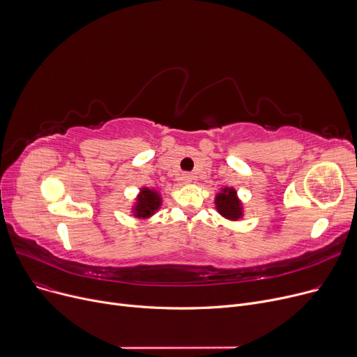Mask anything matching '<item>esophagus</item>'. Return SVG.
I'll use <instances>...</instances> for the list:
<instances>
[{
	"mask_svg": "<svg viewBox=\"0 0 357 357\" xmlns=\"http://www.w3.org/2000/svg\"><path fill=\"white\" fill-rule=\"evenodd\" d=\"M181 181L185 183V184H190L195 181V176L190 174V173H183L181 174Z\"/></svg>",
	"mask_w": 357,
	"mask_h": 357,
	"instance_id": "obj_1",
	"label": "esophagus"
}]
</instances>
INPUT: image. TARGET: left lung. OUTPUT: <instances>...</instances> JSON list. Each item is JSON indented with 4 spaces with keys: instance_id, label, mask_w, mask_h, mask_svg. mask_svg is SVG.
Wrapping results in <instances>:
<instances>
[{
    "instance_id": "obj_1",
    "label": "left lung",
    "mask_w": 357,
    "mask_h": 357,
    "mask_svg": "<svg viewBox=\"0 0 357 357\" xmlns=\"http://www.w3.org/2000/svg\"><path fill=\"white\" fill-rule=\"evenodd\" d=\"M215 204L218 212L229 219V220H238L242 218V203L236 196V190L232 187H225L222 192L216 195Z\"/></svg>"
}]
</instances>
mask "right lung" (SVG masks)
<instances>
[{
  "mask_svg": "<svg viewBox=\"0 0 357 357\" xmlns=\"http://www.w3.org/2000/svg\"><path fill=\"white\" fill-rule=\"evenodd\" d=\"M161 206V197L157 190H151V188L142 187L138 195L137 203L134 206V215L135 218L146 219L155 213Z\"/></svg>",
  "mask_w": 357,
  "mask_h": 357,
  "instance_id": "right-lung-1",
  "label": "right lung"
}]
</instances>
